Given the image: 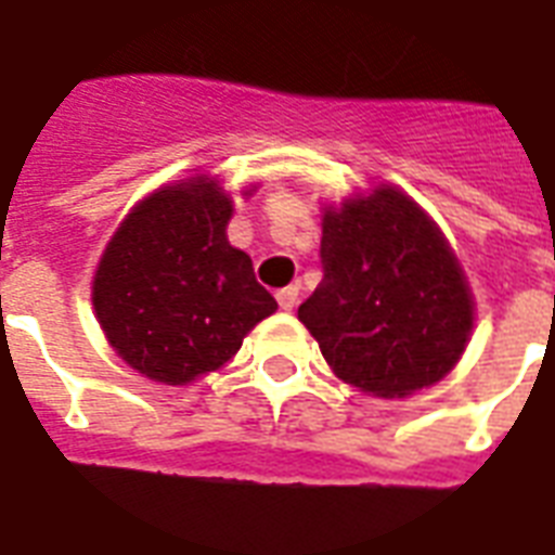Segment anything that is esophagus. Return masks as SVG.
Returning a JSON list of instances; mask_svg holds the SVG:
<instances>
[{"label":"esophagus","instance_id":"1","mask_svg":"<svg viewBox=\"0 0 555 555\" xmlns=\"http://www.w3.org/2000/svg\"><path fill=\"white\" fill-rule=\"evenodd\" d=\"M278 305H281V310H293L298 305V286H283V289H278Z\"/></svg>","mask_w":555,"mask_h":555}]
</instances>
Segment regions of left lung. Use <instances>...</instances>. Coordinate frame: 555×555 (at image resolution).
Wrapping results in <instances>:
<instances>
[{"mask_svg":"<svg viewBox=\"0 0 555 555\" xmlns=\"http://www.w3.org/2000/svg\"><path fill=\"white\" fill-rule=\"evenodd\" d=\"M319 254L325 274L298 319L337 378L382 399L447 378L476 305L455 250L411 194L378 183L325 206Z\"/></svg>","mask_w":555,"mask_h":555,"instance_id":"8db88e82","label":"left lung"}]
</instances>
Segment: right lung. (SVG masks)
Wrapping results in <instances>:
<instances>
[{
	"mask_svg": "<svg viewBox=\"0 0 555 555\" xmlns=\"http://www.w3.org/2000/svg\"><path fill=\"white\" fill-rule=\"evenodd\" d=\"M230 218L233 197L216 177L177 180L129 209L96 262V322L150 382L183 387L221 370L278 310L248 254L228 242Z\"/></svg>",
	"mask_w": 555,
	"mask_h": 555,
	"instance_id": "1",
	"label": "right lung"
}]
</instances>
